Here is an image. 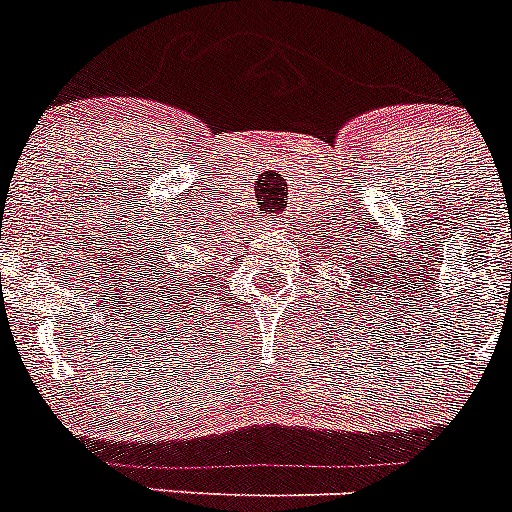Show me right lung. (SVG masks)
<instances>
[{
	"mask_svg": "<svg viewBox=\"0 0 512 512\" xmlns=\"http://www.w3.org/2000/svg\"><path fill=\"white\" fill-rule=\"evenodd\" d=\"M161 295L166 297V289H161ZM171 295H174V292H169V297H171ZM176 295L182 297V292H179V289H176ZM164 302H166V305H169V302H176V300H174V297H171V300H164Z\"/></svg>",
	"mask_w": 512,
	"mask_h": 512,
	"instance_id": "1",
	"label": "right lung"
}]
</instances>
